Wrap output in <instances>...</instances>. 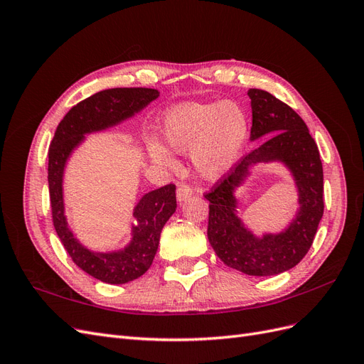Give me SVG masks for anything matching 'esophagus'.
Wrapping results in <instances>:
<instances>
[{
    "label": "esophagus",
    "mask_w": 364,
    "mask_h": 364,
    "mask_svg": "<svg viewBox=\"0 0 364 364\" xmlns=\"http://www.w3.org/2000/svg\"><path fill=\"white\" fill-rule=\"evenodd\" d=\"M193 194H194V190L191 188V186L185 185V183L179 185V186H178V190H176V197H178V200H179V202L186 200V199H188V197H190V196H193Z\"/></svg>",
    "instance_id": "34e87169"
}]
</instances>
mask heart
<instances>
[{
	"label": "heart",
	"instance_id": "1",
	"mask_svg": "<svg viewBox=\"0 0 364 364\" xmlns=\"http://www.w3.org/2000/svg\"><path fill=\"white\" fill-rule=\"evenodd\" d=\"M161 132L176 151L191 149L194 168L206 179H218L238 162L249 135V119L235 102L181 103L162 117ZM150 155L159 164H171L168 150L150 146Z\"/></svg>",
	"mask_w": 364,
	"mask_h": 364
}]
</instances>
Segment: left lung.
Returning <instances> with one entry per match:
<instances>
[{
  "label": "left lung",
  "instance_id": "left-lung-1",
  "mask_svg": "<svg viewBox=\"0 0 364 364\" xmlns=\"http://www.w3.org/2000/svg\"><path fill=\"white\" fill-rule=\"evenodd\" d=\"M252 106L250 139L262 144L241 158L205 199L209 200L208 240L228 267L250 277H272L290 270L310 250L323 215V168L316 141L293 109L262 90H249ZM279 160L294 174L300 209L291 226L279 235L253 236L237 218L235 188L252 164Z\"/></svg>",
  "mask_w": 364,
  "mask_h": 364
}]
</instances>
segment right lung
Segmentation results:
<instances>
[{"label":"right lung","mask_w":364,"mask_h":364,"mask_svg":"<svg viewBox=\"0 0 364 364\" xmlns=\"http://www.w3.org/2000/svg\"><path fill=\"white\" fill-rule=\"evenodd\" d=\"M158 97L159 92L151 87H114L87 97L63 117L48 149V188L54 229L77 266L106 284L130 282L150 269L159 246L161 230L178 206L176 185L161 186L139 200L134 211L136 225L132 226L129 246L100 253L82 246L68 228L62 193L63 168L86 134L105 130L134 117Z\"/></svg>","instance_id":"right-lung-1"}]
</instances>
